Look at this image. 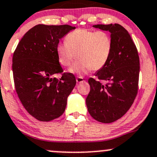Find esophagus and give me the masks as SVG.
I'll return each instance as SVG.
<instances>
[{
    "label": "esophagus",
    "instance_id": "1",
    "mask_svg": "<svg viewBox=\"0 0 157 157\" xmlns=\"http://www.w3.org/2000/svg\"><path fill=\"white\" fill-rule=\"evenodd\" d=\"M76 80H77V83H83V82L84 81V80H83V77H77V78H76Z\"/></svg>",
    "mask_w": 157,
    "mask_h": 157
}]
</instances>
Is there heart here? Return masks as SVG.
Here are the masks:
<instances>
[{
  "instance_id": "b5f03b06",
  "label": "heart",
  "mask_w": 157,
  "mask_h": 157,
  "mask_svg": "<svg viewBox=\"0 0 157 157\" xmlns=\"http://www.w3.org/2000/svg\"><path fill=\"white\" fill-rule=\"evenodd\" d=\"M112 51L109 33L85 29L71 32L66 36L65 43L56 47L58 62L63 67H69L75 57L78 59L69 69L70 73L78 76L102 69L108 63Z\"/></svg>"
}]
</instances>
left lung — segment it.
I'll return each instance as SVG.
<instances>
[{
  "label": "left lung",
  "instance_id": "obj_1",
  "mask_svg": "<svg viewBox=\"0 0 157 157\" xmlns=\"http://www.w3.org/2000/svg\"><path fill=\"white\" fill-rule=\"evenodd\" d=\"M109 31L112 40L108 63L90 78V91L86 99L89 113L96 121L112 123L131 108L138 90L140 60L137 48L128 32L121 25H93ZM100 80L107 82L101 83Z\"/></svg>",
  "mask_w": 157,
  "mask_h": 157
}]
</instances>
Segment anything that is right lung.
<instances>
[{
	"label": "right lung",
	"instance_id": "obj_1",
	"mask_svg": "<svg viewBox=\"0 0 157 157\" xmlns=\"http://www.w3.org/2000/svg\"><path fill=\"white\" fill-rule=\"evenodd\" d=\"M75 26L39 24L30 29L17 45L13 56V74L18 97L37 120L49 121L61 116L67 97L76 85L73 74L64 73L58 60L59 40Z\"/></svg>",
	"mask_w": 157,
	"mask_h": 157
}]
</instances>
